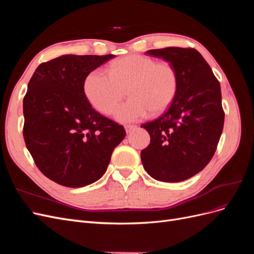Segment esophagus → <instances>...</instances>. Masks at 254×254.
<instances>
[{
	"label": "esophagus",
	"mask_w": 254,
	"mask_h": 254,
	"mask_svg": "<svg viewBox=\"0 0 254 254\" xmlns=\"http://www.w3.org/2000/svg\"><path fill=\"white\" fill-rule=\"evenodd\" d=\"M135 128H136V126H135V125H125V130H126V132H127V133L131 132L132 130H134Z\"/></svg>",
	"instance_id": "34e87169"
}]
</instances>
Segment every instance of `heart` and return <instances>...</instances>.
I'll use <instances>...</instances> for the list:
<instances>
[{
    "instance_id": "heart-1",
    "label": "heart",
    "mask_w": 254,
    "mask_h": 254,
    "mask_svg": "<svg viewBox=\"0 0 254 254\" xmlns=\"http://www.w3.org/2000/svg\"><path fill=\"white\" fill-rule=\"evenodd\" d=\"M130 97L119 107L115 119L121 123L142 120L149 112L165 111L177 93L178 74L166 61L142 55H129L112 63L108 73L95 68L83 81V93L90 105L104 114H112L124 96Z\"/></svg>"
}]
</instances>
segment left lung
<instances>
[{
	"label": "left lung",
	"mask_w": 254,
	"mask_h": 254,
	"mask_svg": "<svg viewBox=\"0 0 254 254\" xmlns=\"http://www.w3.org/2000/svg\"><path fill=\"white\" fill-rule=\"evenodd\" d=\"M146 53L174 65L178 89L170 108L141 126L150 135V144L141 151L142 163L158 181H184L201 172L216 150L225 121L220 84L194 49L165 48Z\"/></svg>",
	"instance_id": "obj_1"
}]
</instances>
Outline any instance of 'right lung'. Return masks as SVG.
<instances>
[{"label": "right lung", "mask_w": 254, "mask_h": 254, "mask_svg": "<svg viewBox=\"0 0 254 254\" xmlns=\"http://www.w3.org/2000/svg\"><path fill=\"white\" fill-rule=\"evenodd\" d=\"M114 55H63L36 68L23 99V136L52 181L82 188L101 179L124 127L96 112L83 93L87 75Z\"/></svg>", "instance_id": "add662e5"}]
</instances>
